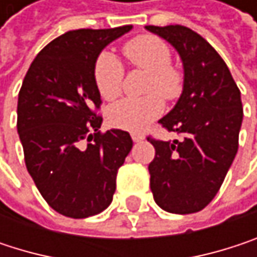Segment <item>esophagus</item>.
Returning <instances> with one entry per match:
<instances>
[{"mask_svg": "<svg viewBox=\"0 0 257 257\" xmlns=\"http://www.w3.org/2000/svg\"><path fill=\"white\" fill-rule=\"evenodd\" d=\"M132 140H134V143H140L141 140H144V137L141 134H132Z\"/></svg>", "mask_w": 257, "mask_h": 257, "instance_id": "esophagus-1", "label": "esophagus"}]
</instances>
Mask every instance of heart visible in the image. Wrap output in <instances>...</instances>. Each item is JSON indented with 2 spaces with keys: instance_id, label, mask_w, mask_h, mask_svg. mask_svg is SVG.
Here are the masks:
<instances>
[{
  "instance_id": "heart-1",
  "label": "heart",
  "mask_w": 257,
  "mask_h": 257,
  "mask_svg": "<svg viewBox=\"0 0 257 257\" xmlns=\"http://www.w3.org/2000/svg\"><path fill=\"white\" fill-rule=\"evenodd\" d=\"M123 53L137 68L149 71L147 93L144 98H126L116 102L108 111V120L113 126L141 132L164 111V102L156 95L173 101L183 90V76L171 65V50L168 44L155 35H138L123 46ZM125 70L122 62L110 52H102L93 68L95 84L105 99L116 98L122 90Z\"/></svg>"
}]
</instances>
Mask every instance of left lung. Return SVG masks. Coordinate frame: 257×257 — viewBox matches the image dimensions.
<instances>
[{"instance_id": "left-lung-1", "label": "left lung", "mask_w": 257, "mask_h": 257, "mask_svg": "<svg viewBox=\"0 0 257 257\" xmlns=\"http://www.w3.org/2000/svg\"><path fill=\"white\" fill-rule=\"evenodd\" d=\"M179 52L184 81L174 108L159 123L183 138L161 141L149 165L155 202L168 213L205 208L219 192L238 150L241 92L214 47L190 28L146 26Z\"/></svg>"}]
</instances>
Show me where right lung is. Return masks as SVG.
Instances as JSON below:
<instances>
[{"mask_svg": "<svg viewBox=\"0 0 257 257\" xmlns=\"http://www.w3.org/2000/svg\"><path fill=\"white\" fill-rule=\"evenodd\" d=\"M132 29H76L32 61L18 99V134L28 173L59 214L84 219L113 201L117 170L132 149L126 131L101 132L93 68L102 49Z\"/></svg>", "mask_w": 257, "mask_h": 257, "instance_id": "1", "label": "right lung"}]
</instances>
